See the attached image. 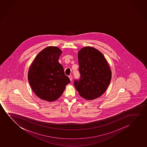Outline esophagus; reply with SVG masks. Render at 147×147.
Here are the masks:
<instances>
[{
    "label": "esophagus",
    "mask_w": 147,
    "mask_h": 147,
    "mask_svg": "<svg viewBox=\"0 0 147 147\" xmlns=\"http://www.w3.org/2000/svg\"><path fill=\"white\" fill-rule=\"evenodd\" d=\"M69 78L70 79V80L71 81L72 80V76L71 75H69Z\"/></svg>",
    "instance_id": "34e87169"
}]
</instances>
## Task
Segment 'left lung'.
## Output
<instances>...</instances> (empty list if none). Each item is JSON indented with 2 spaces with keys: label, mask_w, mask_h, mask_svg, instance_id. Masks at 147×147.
Masks as SVG:
<instances>
[{
  "label": "left lung",
  "mask_w": 147,
  "mask_h": 147,
  "mask_svg": "<svg viewBox=\"0 0 147 147\" xmlns=\"http://www.w3.org/2000/svg\"><path fill=\"white\" fill-rule=\"evenodd\" d=\"M80 77L74 85L81 96L92 100L105 93L111 82V72L103 55L96 49L85 47L78 54Z\"/></svg>",
  "instance_id": "obj_1"
}]
</instances>
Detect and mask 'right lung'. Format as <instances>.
I'll list each match as a JSON object with an SVG mask.
<instances>
[{
  "mask_svg": "<svg viewBox=\"0 0 147 147\" xmlns=\"http://www.w3.org/2000/svg\"><path fill=\"white\" fill-rule=\"evenodd\" d=\"M62 51L56 47L46 48L37 55L28 72V80L37 96L49 102L62 95L70 80L59 63Z\"/></svg>",
  "mask_w": 147,
  "mask_h": 147,
  "instance_id": "right-lung-1",
  "label": "right lung"
}]
</instances>
